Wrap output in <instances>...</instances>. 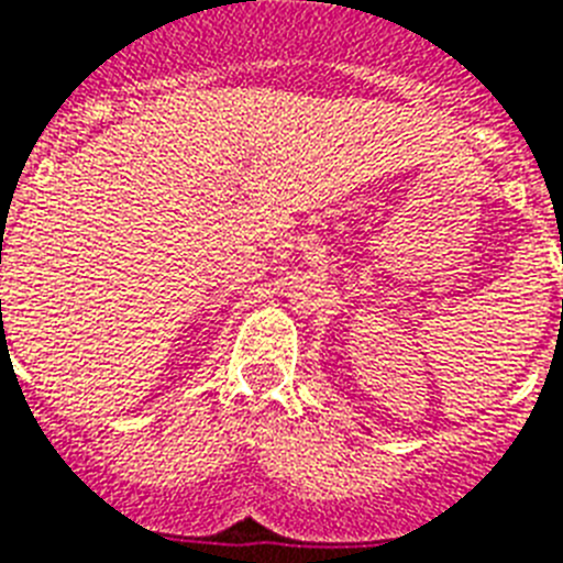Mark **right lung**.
Returning <instances> with one entry per match:
<instances>
[{"label":"right lung","mask_w":563,"mask_h":563,"mask_svg":"<svg viewBox=\"0 0 563 563\" xmlns=\"http://www.w3.org/2000/svg\"><path fill=\"white\" fill-rule=\"evenodd\" d=\"M0 263H2V260H0Z\"/></svg>","instance_id":"1"}]
</instances>
